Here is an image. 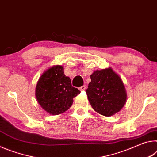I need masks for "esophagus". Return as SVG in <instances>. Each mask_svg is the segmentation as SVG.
I'll return each instance as SVG.
<instances>
[{"label":"esophagus","instance_id":"34e87169","mask_svg":"<svg viewBox=\"0 0 157 157\" xmlns=\"http://www.w3.org/2000/svg\"><path fill=\"white\" fill-rule=\"evenodd\" d=\"M79 90H80L81 91H84L85 90H86V86H83L80 87V88H79Z\"/></svg>","mask_w":157,"mask_h":157}]
</instances>
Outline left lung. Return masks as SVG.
Listing matches in <instances>:
<instances>
[{
  "instance_id": "1",
  "label": "left lung",
  "mask_w": 157,
  "mask_h": 157,
  "mask_svg": "<svg viewBox=\"0 0 157 157\" xmlns=\"http://www.w3.org/2000/svg\"><path fill=\"white\" fill-rule=\"evenodd\" d=\"M90 78L86 93L92 109L108 117L119 112L127 100L121 78L109 67L94 71Z\"/></svg>"
}]
</instances>
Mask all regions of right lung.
Listing matches in <instances>:
<instances>
[{"mask_svg":"<svg viewBox=\"0 0 157 157\" xmlns=\"http://www.w3.org/2000/svg\"><path fill=\"white\" fill-rule=\"evenodd\" d=\"M80 92L71 86L70 78L65 75L63 67L55 65L40 76L35 96L44 110L56 115L67 110L72 105L74 97Z\"/></svg>","mask_w":157,"mask_h":157,"instance_id":"add662e5","label":"right lung"}]
</instances>
